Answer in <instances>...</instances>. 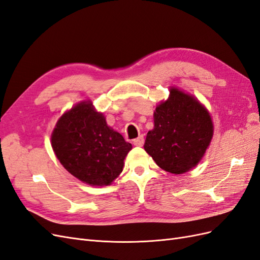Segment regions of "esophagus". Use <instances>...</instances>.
Segmentation results:
<instances>
[{
  "mask_svg": "<svg viewBox=\"0 0 260 260\" xmlns=\"http://www.w3.org/2000/svg\"><path fill=\"white\" fill-rule=\"evenodd\" d=\"M133 144H135L136 146H143V144H144V138L141 136L138 139H135V140H133Z\"/></svg>",
  "mask_w": 260,
  "mask_h": 260,
  "instance_id": "obj_1",
  "label": "esophagus"
}]
</instances>
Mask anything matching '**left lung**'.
<instances>
[{
  "mask_svg": "<svg viewBox=\"0 0 260 260\" xmlns=\"http://www.w3.org/2000/svg\"><path fill=\"white\" fill-rule=\"evenodd\" d=\"M212 135L214 124L205 106L171 88L168 100L155 109L154 129L147 132L144 149L157 166L181 175L201 161Z\"/></svg>",
  "mask_w": 260,
  "mask_h": 260,
  "instance_id": "1",
  "label": "left lung"
}]
</instances>
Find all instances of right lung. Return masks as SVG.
Returning <instances> with one entry per match:
<instances>
[{
  "mask_svg": "<svg viewBox=\"0 0 260 260\" xmlns=\"http://www.w3.org/2000/svg\"><path fill=\"white\" fill-rule=\"evenodd\" d=\"M52 147L64 168L82 182L109 185L121 174L132 145L108 127L91 101H83L62 115L53 130Z\"/></svg>",
  "mask_w": 260,
  "mask_h": 260,
  "instance_id": "obj_1",
  "label": "right lung"
}]
</instances>
